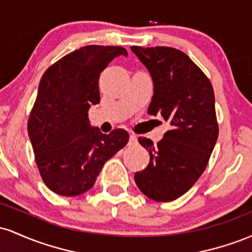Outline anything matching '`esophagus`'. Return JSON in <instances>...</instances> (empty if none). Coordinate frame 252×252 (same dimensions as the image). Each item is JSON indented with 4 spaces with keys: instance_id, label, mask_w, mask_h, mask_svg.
Returning a JSON list of instances; mask_svg holds the SVG:
<instances>
[{
    "instance_id": "34e87169",
    "label": "esophagus",
    "mask_w": 252,
    "mask_h": 252,
    "mask_svg": "<svg viewBox=\"0 0 252 252\" xmlns=\"http://www.w3.org/2000/svg\"><path fill=\"white\" fill-rule=\"evenodd\" d=\"M136 143H137V137H136L135 135H130L129 146H131V144H136Z\"/></svg>"
}]
</instances>
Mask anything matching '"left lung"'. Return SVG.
I'll return each mask as SVG.
<instances>
[{"label": "left lung", "instance_id": "8db88e82", "mask_svg": "<svg viewBox=\"0 0 252 252\" xmlns=\"http://www.w3.org/2000/svg\"><path fill=\"white\" fill-rule=\"evenodd\" d=\"M130 48L154 84L148 114L161 115L170 126L158 144L138 137L150 160L146 169L136 173L135 182L153 200L172 201L200 178L216 146L215 92L209 78L184 52L164 46Z\"/></svg>", "mask_w": 252, "mask_h": 252}]
</instances>
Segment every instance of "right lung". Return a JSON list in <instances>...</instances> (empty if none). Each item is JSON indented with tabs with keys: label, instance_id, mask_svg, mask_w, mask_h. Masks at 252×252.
<instances>
[{
	"label": "right lung",
	"instance_id": "right-lung-1",
	"mask_svg": "<svg viewBox=\"0 0 252 252\" xmlns=\"http://www.w3.org/2000/svg\"><path fill=\"white\" fill-rule=\"evenodd\" d=\"M120 56H128L126 48L84 46L43 73L28 135L40 175L57 194L76 196L89 190L104 163L128 143L126 130L103 134L88 117L90 106L100 100V72Z\"/></svg>",
	"mask_w": 252,
	"mask_h": 252
}]
</instances>
